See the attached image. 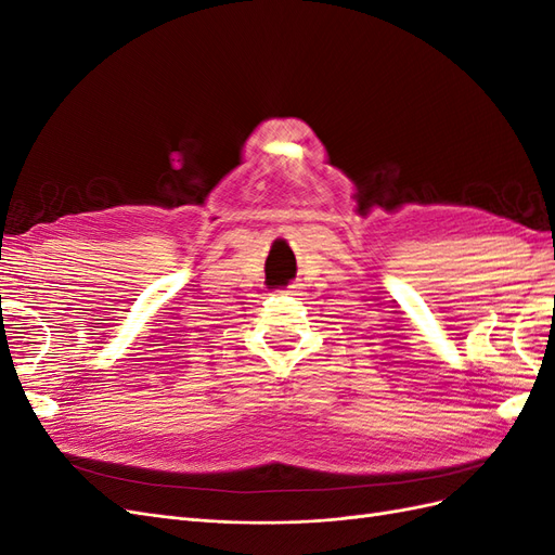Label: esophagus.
Returning <instances> with one entry per match:
<instances>
[{
    "label": "esophagus",
    "instance_id": "34e87169",
    "mask_svg": "<svg viewBox=\"0 0 555 555\" xmlns=\"http://www.w3.org/2000/svg\"><path fill=\"white\" fill-rule=\"evenodd\" d=\"M300 289H304V284H289V287H287V292H284V294H289V296H300Z\"/></svg>",
    "mask_w": 555,
    "mask_h": 555
}]
</instances>
